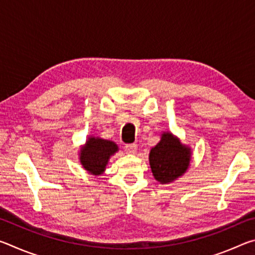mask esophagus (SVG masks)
Masks as SVG:
<instances>
[{
	"label": "esophagus",
	"mask_w": 255,
	"mask_h": 255,
	"mask_svg": "<svg viewBox=\"0 0 255 255\" xmlns=\"http://www.w3.org/2000/svg\"><path fill=\"white\" fill-rule=\"evenodd\" d=\"M137 144H127L126 146H125V150H126L127 154H136L137 152Z\"/></svg>",
	"instance_id": "obj_1"
}]
</instances>
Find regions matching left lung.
<instances>
[{"instance_id": "left-lung-1", "label": "left lung", "mask_w": 255, "mask_h": 255, "mask_svg": "<svg viewBox=\"0 0 255 255\" xmlns=\"http://www.w3.org/2000/svg\"><path fill=\"white\" fill-rule=\"evenodd\" d=\"M192 158L189 145L171 131H163L161 139L149 150L148 159L154 179L161 184H169L188 171Z\"/></svg>"}]
</instances>
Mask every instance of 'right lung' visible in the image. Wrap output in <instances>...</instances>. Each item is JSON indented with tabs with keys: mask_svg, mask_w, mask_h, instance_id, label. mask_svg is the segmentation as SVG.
<instances>
[{
	"mask_svg": "<svg viewBox=\"0 0 255 255\" xmlns=\"http://www.w3.org/2000/svg\"><path fill=\"white\" fill-rule=\"evenodd\" d=\"M119 150L118 145L112 140L90 135L79 152V159L89 174L99 176L105 173L111 156Z\"/></svg>",
	"mask_w": 255,
	"mask_h": 255,
	"instance_id": "1",
	"label": "right lung"
}]
</instances>
